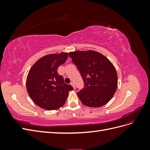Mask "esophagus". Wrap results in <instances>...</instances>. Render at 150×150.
I'll use <instances>...</instances> for the list:
<instances>
[{
  "label": "esophagus",
  "instance_id": "34e87169",
  "mask_svg": "<svg viewBox=\"0 0 150 150\" xmlns=\"http://www.w3.org/2000/svg\"><path fill=\"white\" fill-rule=\"evenodd\" d=\"M71 85L72 86V87H73L74 89H75V85H74V83L73 82H71Z\"/></svg>",
  "mask_w": 150,
  "mask_h": 150
}]
</instances>
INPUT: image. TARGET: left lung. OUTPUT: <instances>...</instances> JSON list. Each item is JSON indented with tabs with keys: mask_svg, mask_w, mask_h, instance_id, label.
<instances>
[{
	"mask_svg": "<svg viewBox=\"0 0 150 150\" xmlns=\"http://www.w3.org/2000/svg\"><path fill=\"white\" fill-rule=\"evenodd\" d=\"M78 67L84 86L77 94L84 105L98 108L110 101L116 92L117 76L115 67L103 54L94 51L69 53Z\"/></svg>",
	"mask_w": 150,
	"mask_h": 150,
	"instance_id": "8db88e82",
	"label": "left lung"
}]
</instances>
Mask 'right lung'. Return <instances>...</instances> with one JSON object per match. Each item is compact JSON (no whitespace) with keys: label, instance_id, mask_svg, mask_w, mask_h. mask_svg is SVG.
Returning a JSON list of instances; mask_svg holds the SVG:
<instances>
[{"label":"right lung","instance_id":"add662e5","mask_svg":"<svg viewBox=\"0 0 150 150\" xmlns=\"http://www.w3.org/2000/svg\"><path fill=\"white\" fill-rule=\"evenodd\" d=\"M68 57L67 52L45 56L36 61L30 68L26 81V88L34 103L50 111L64 105L68 93L73 88L64 83L57 69Z\"/></svg>","mask_w":150,"mask_h":150}]
</instances>
